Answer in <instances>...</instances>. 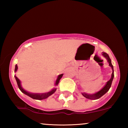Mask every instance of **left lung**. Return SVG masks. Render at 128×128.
<instances>
[{
    "instance_id": "1",
    "label": "left lung",
    "mask_w": 128,
    "mask_h": 128,
    "mask_svg": "<svg viewBox=\"0 0 128 128\" xmlns=\"http://www.w3.org/2000/svg\"><path fill=\"white\" fill-rule=\"evenodd\" d=\"M102 55L106 59V60H107V62L108 64H109V66L112 68V74H111V78L107 82H106V85H105L100 90H99L98 92H96L94 94H87V93H86V92H82V95H83L84 97L86 98H88L90 100L98 99L100 97H102V96H104V94L110 90V87H111V86L112 82L114 77L113 66H112V64L111 59H110L109 55H108L106 53V52H102Z\"/></svg>"
}]
</instances>
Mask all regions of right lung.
<instances>
[{
    "instance_id": "right-lung-1",
    "label": "right lung",
    "mask_w": 128,
    "mask_h": 128,
    "mask_svg": "<svg viewBox=\"0 0 128 128\" xmlns=\"http://www.w3.org/2000/svg\"><path fill=\"white\" fill-rule=\"evenodd\" d=\"M17 69H18V67H17V64H16L15 70H14L15 72H17ZM63 75H64V74H59V76H58L56 80L55 83V86L58 85L59 80H60L61 78H62ZM14 77H15L16 80V82H17V85H18V88L20 90L21 92H23L24 94H25L26 95L29 96L30 97L34 99V100H42L46 99L48 97H50V96H51L52 94H53L54 92H56V88H54L52 89V90L50 91V92H44V93H33V92H27V91H26V90H24V89L22 88V84H21V81L18 79V78H17V77L16 76V75H14Z\"/></svg>"
}]
</instances>
